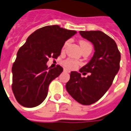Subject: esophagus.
<instances>
[{
  "label": "esophagus",
  "mask_w": 131,
  "mask_h": 131,
  "mask_svg": "<svg viewBox=\"0 0 131 131\" xmlns=\"http://www.w3.org/2000/svg\"><path fill=\"white\" fill-rule=\"evenodd\" d=\"M63 71H64V72H70V71L69 70H68V69H66V68H64Z\"/></svg>",
  "instance_id": "34e87169"
}]
</instances>
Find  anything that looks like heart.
<instances>
[{"label":"heart","instance_id":"b5f03b06","mask_svg":"<svg viewBox=\"0 0 131 131\" xmlns=\"http://www.w3.org/2000/svg\"><path fill=\"white\" fill-rule=\"evenodd\" d=\"M68 41H66V43H64V45L63 46V48H65V47L66 46L67 44L68 43ZM80 45H81V47L82 50H83L85 48L88 47V46H92L91 43H89L88 41H83V40H82V41H80ZM63 65L66 68H67L74 69L79 65V62L77 61V60L74 59L68 58L66 59V60H64L63 61Z\"/></svg>","mask_w":131,"mask_h":131}]
</instances>
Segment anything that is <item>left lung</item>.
Masks as SVG:
<instances>
[{"instance_id": "left-lung-1", "label": "left lung", "mask_w": 131, "mask_h": 131, "mask_svg": "<svg viewBox=\"0 0 131 131\" xmlns=\"http://www.w3.org/2000/svg\"><path fill=\"white\" fill-rule=\"evenodd\" d=\"M94 46L95 52L90 62L80 69V72L90 75L82 77L80 73L71 72L66 90L75 100L90 105L100 100L113 83L119 70L120 52L115 41L100 31L79 32Z\"/></svg>"}]
</instances>
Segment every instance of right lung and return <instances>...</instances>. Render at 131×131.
<instances>
[{
	"label": "right lung",
	"instance_id": "add662e5",
	"mask_svg": "<svg viewBox=\"0 0 131 131\" xmlns=\"http://www.w3.org/2000/svg\"><path fill=\"white\" fill-rule=\"evenodd\" d=\"M76 33L59 25H50L29 35L18 50L12 66V91L19 104L31 108L45 100L50 83L63 70L59 65L48 68L46 62L49 58L57 59L66 41Z\"/></svg>",
	"mask_w": 131,
	"mask_h": 131
}]
</instances>
